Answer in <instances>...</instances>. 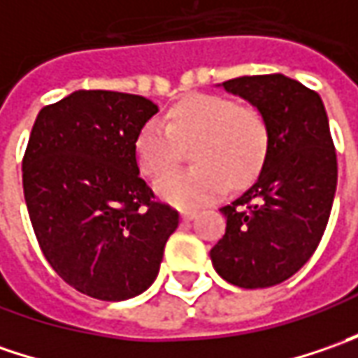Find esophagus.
<instances>
[{
    "label": "esophagus",
    "instance_id": "34e87169",
    "mask_svg": "<svg viewBox=\"0 0 358 358\" xmlns=\"http://www.w3.org/2000/svg\"><path fill=\"white\" fill-rule=\"evenodd\" d=\"M197 215H199V211H197V209H183V211H181V217H183V219H187V221L195 219Z\"/></svg>",
    "mask_w": 358,
    "mask_h": 358
}]
</instances>
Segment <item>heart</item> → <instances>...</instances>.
<instances>
[{
  "mask_svg": "<svg viewBox=\"0 0 358 358\" xmlns=\"http://www.w3.org/2000/svg\"><path fill=\"white\" fill-rule=\"evenodd\" d=\"M193 144L198 165L157 183L159 195L177 207H197L221 197L229 185L255 181L271 145L268 121L255 105L197 95L175 105L167 125L159 119L145 123L135 141V159L143 175L159 179Z\"/></svg>",
  "mask_w": 358,
  "mask_h": 358,
  "instance_id": "1",
  "label": "heart"
}]
</instances>
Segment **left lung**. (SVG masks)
<instances>
[{
  "label": "left lung",
  "mask_w": 358,
  "mask_h": 358,
  "mask_svg": "<svg viewBox=\"0 0 358 358\" xmlns=\"http://www.w3.org/2000/svg\"><path fill=\"white\" fill-rule=\"evenodd\" d=\"M223 87L265 113L271 145L257 181L221 207L227 229L211 261L231 285L265 289L293 277L319 247L337 191V153L317 91L281 73Z\"/></svg>",
  "instance_id": "left-lung-1"
}]
</instances>
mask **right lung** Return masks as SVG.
Returning <instances> with one entry per match:
<instances>
[{
  "mask_svg": "<svg viewBox=\"0 0 358 358\" xmlns=\"http://www.w3.org/2000/svg\"><path fill=\"white\" fill-rule=\"evenodd\" d=\"M159 111L141 95L79 90L45 105L23 155V195L43 257L101 301L151 287L179 213L139 177L135 141Z\"/></svg>",
  "mask_w": 358,
  "mask_h": 358,
  "instance_id": "1",
  "label": "right lung"
}]
</instances>
